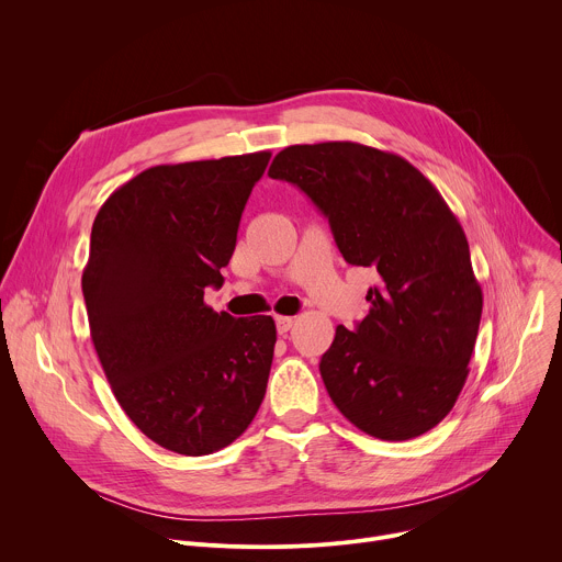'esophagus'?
Instances as JSON below:
<instances>
[{"mask_svg": "<svg viewBox=\"0 0 562 562\" xmlns=\"http://www.w3.org/2000/svg\"><path fill=\"white\" fill-rule=\"evenodd\" d=\"M276 327L280 336H286V331L293 327V317L289 315H276Z\"/></svg>", "mask_w": 562, "mask_h": 562, "instance_id": "obj_1", "label": "esophagus"}]
</instances>
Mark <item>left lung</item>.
I'll return each mask as SVG.
<instances>
[{"label":"left lung","instance_id":"1","mask_svg":"<svg viewBox=\"0 0 562 562\" xmlns=\"http://www.w3.org/2000/svg\"><path fill=\"white\" fill-rule=\"evenodd\" d=\"M269 178L306 193L342 258L378 273L369 315L319 360L334 405L380 440L427 434L464 386L483 313L460 222L405 157L356 142L286 146Z\"/></svg>","mask_w":562,"mask_h":562}]
</instances>
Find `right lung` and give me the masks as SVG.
I'll list each match as a JSON object with an SVG mask.
<instances>
[{
  "mask_svg": "<svg viewBox=\"0 0 562 562\" xmlns=\"http://www.w3.org/2000/svg\"><path fill=\"white\" fill-rule=\"evenodd\" d=\"M269 150L159 165L100 209L82 276L91 338L124 414L182 456L224 449L256 418L273 362L271 315L204 304L220 289Z\"/></svg>",
  "mask_w": 562,
  "mask_h": 562,
  "instance_id": "right-lung-1",
  "label": "right lung"
}]
</instances>
